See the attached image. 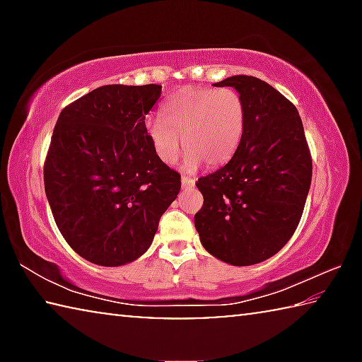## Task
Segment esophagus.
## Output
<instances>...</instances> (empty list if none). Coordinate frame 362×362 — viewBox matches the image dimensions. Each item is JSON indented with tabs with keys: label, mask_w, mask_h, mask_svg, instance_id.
I'll use <instances>...</instances> for the list:
<instances>
[{
	"label": "esophagus",
	"mask_w": 362,
	"mask_h": 362,
	"mask_svg": "<svg viewBox=\"0 0 362 362\" xmlns=\"http://www.w3.org/2000/svg\"><path fill=\"white\" fill-rule=\"evenodd\" d=\"M182 187L183 188H189V187H194V180L192 179V177H182Z\"/></svg>",
	"instance_id": "esophagus-1"
}]
</instances>
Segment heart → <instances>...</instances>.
<instances>
[{"mask_svg":"<svg viewBox=\"0 0 362 362\" xmlns=\"http://www.w3.org/2000/svg\"><path fill=\"white\" fill-rule=\"evenodd\" d=\"M244 126V102L231 88H183L164 103L161 118H150L145 124L164 164L179 158L182 136L185 170H194L201 163L209 168L225 164L240 146Z\"/></svg>","mask_w":362,"mask_h":362,"instance_id":"heart-1","label":"heart"}]
</instances>
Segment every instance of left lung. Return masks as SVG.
Instances as JSON below:
<instances>
[{
    "label": "left lung",
    "mask_w": 362,
    "mask_h": 362,
    "mask_svg": "<svg viewBox=\"0 0 362 362\" xmlns=\"http://www.w3.org/2000/svg\"><path fill=\"white\" fill-rule=\"evenodd\" d=\"M246 110L241 144L223 168L196 182L204 204L194 216L203 247L216 259L249 267L278 254L302 218L313 164L297 108L262 79L236 75Z\"/></svg>",
    "instance_id": "obj_1"
}]
</instances>
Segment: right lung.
Here are the masks:
<instances>
[{"label":"right lung","instance_id":"obj_1","mask_svg":"<svg viewBox=\"0 0 362 362\" xmlns=\"http://www.w3.org/2000/svg\"><path fill=\"white\" fill-rule=\"evenodd\" d=\"M161 86L108 84L59 115L45 163L52 216L70 247L90 263L121 267L151 246L180 192L179 173L156 156L145 116Z\"/></svg>","mask_w":362,"mask_h":362}]
</instances>
